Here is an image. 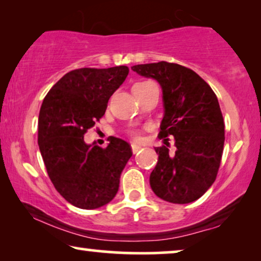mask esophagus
Segmentation results:
<instances>
[{"instance_id":"1","label":"esophagus","mask_w":261,"mask_h":261,"mask_svg":"<svg viewBox=\"0 0 261 261\" xmlns=\"http://www.w3.org/2000/svg\"><path fill=\"white\" fill-rule=\"evenodd\" d=\"M141 149V146H139L137 144H132V151H133V153L135 154V153H138L139 151Z\"/></svg>"}]
</instances>
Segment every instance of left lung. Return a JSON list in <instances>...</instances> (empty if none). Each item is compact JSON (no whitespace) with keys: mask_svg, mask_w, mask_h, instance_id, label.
<instances>
[{"mask_svg":"<svg viewBox=\"0 0 261 261\" xmlns=\"http://www.w3.org/2000/svg\"><path fill=\"white\" fill-rule=\"evenodd\" d=\"M132 70L162 87L159 138L172 135L176 145L174 153L169 142L154 147L158 163L149 176L152 190L174 204L194 202L215 181L223 153L224 123L215 92L195 71L178 64H140Z\"/></svg>","mask_w":261,"mask_h":261,"instance_id":"1","label":"left lung"}]
</instances>
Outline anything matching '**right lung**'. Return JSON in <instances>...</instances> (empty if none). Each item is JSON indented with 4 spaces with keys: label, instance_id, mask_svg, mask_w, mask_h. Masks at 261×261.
<instances>
[{
    "label": "right lung",
    "instance_id": "1",
    "mask_svg": "<svg viewBox=\"0 0 261 261\" xmlns=\"http://www.w3.org/2000/svg\"><path fill=\"white\" fill-rule=\"evenodd\" d=\"M128 72L123 65L72 70L53 85L41 105L38 144L42 160L56 190L77 208L96 209L112 201L133 154L129 144L115 137L106 148L84 141Z\"/></svg>",
    "mask_w": 261,
    "mask_h": 261
}]
</instances>
